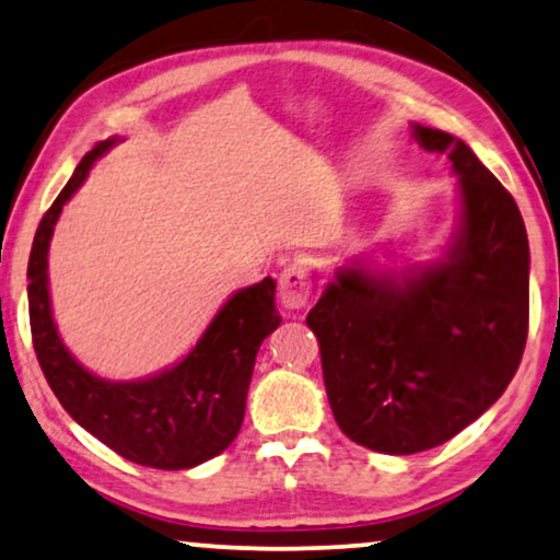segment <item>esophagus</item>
I'll use <instances>...</instances> for the list:
<instances>
[{
    "label": "esophagus",
    "instance_id": "esophagus-1",
    "mask_svg": "<svg viewBox=\"0 0 560 560\" xmlns=\"http://www.w3.org/2000/svg\"><path fill=\"white\" fill-rule=\"evenodd\" d=\"M312 296V276L304 266L292 264L289 268H284L279 279V300L284 304L287 310L300 312L307 307Z\"/></svg>",
    "mask_w": 560,
    "mask_h": 560
}]
</instances>
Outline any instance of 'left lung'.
I'll return each mask as SVG.
<instances>
[{"label":"left lung","mask_w":560,"mask_h":560,"mask_svg":"<svg viewBox=\"0 0 560 560\" xmlns=\"http://www.w3.org/2000/svg\"><path fill=\"white\" fill-rule=\"evenodd\" d=\"M412 138L458 176L445 256L401 273L342 266L307 315L335 422L392 456L479 420L523 361L530 317V245L512 194L464 140L424 125Z\"/></svg>","instance_id":"obj_1"}]
</instances>
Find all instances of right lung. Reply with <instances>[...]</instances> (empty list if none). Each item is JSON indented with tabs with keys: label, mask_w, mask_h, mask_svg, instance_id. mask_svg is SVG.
<instances>
[{
	"label": "right lung",
	"mask_w": 560,
	"mask_h": 560,
	"mask_svg": "<svg viewBox=\"0 0 560 560\" xmlns=\"http://www.w3.org/2000/svg\"><path fill=\"white\" fill-rule=\"evenodd\" d=\"M119 143H96L37 225L27 264L30 330L37 363L66 412L96 441L132 464L182 471L220 456L241 432L256 355L281 317L276 281L241 289L176 366L138 382H109L86 371L56 330L48 294V248L63 205L84 184L92 163Z\"/></svg>",
	"instance_id": "1"
}]
</instances>
